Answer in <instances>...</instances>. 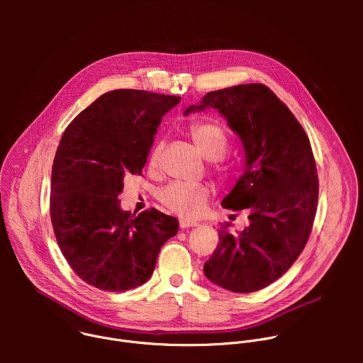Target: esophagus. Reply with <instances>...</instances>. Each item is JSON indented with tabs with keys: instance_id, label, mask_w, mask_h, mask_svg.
I'll return each mask as SVG.
<instances>
[{
	"instance_id": "esophagus-1",
	"label": "esophagus",
	"mask_w": 363,
	"mask_h": 363,
	"mask_svg": "<svg viewBox=\"0 0 363 363\" xmlns=\"http://www.w3.org/2000/svg\"><path fill=\"white\" fill-rule=\"evenodd\" d=\"M198 224L195 223V221H191V220H179V227L182 228V230H185V228H189V227H196Z\"/></svg>"
}]
</instances>
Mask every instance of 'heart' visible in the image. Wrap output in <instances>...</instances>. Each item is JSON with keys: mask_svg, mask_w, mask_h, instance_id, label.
Masks as SVG:
<instances>
[{"mask_svg": "<svg viewBox=\"0 0 363 363\" xmlns=\"http://www.w3.org/2000/svg\"><path fill=\"white\" fill-rule=\"evenodd\" d=\"M189 136L202 157L217 167L228 147V136L225 130L214 122L201 121L189 126ZM162 143L152 149L150 165L155 167L160 161ZM210 198V188L202 184H189L175 181L158 191V199L165 208L181 217H195L205 206Z\"/></svg>", "mask_w": 363, "mask_h": 363, "instance_id": "b5f03b06", "label": "heart"}]
</instances>
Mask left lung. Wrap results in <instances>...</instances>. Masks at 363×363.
<instances>
[{"label":"left lung","instance_id":"obj_1","mask_svg":"<svg viewBox=\"0 0 363 363\" xmlns=\"http://www.w3.org/2000/svg\"><path fill=\"white\" fill-rule=\"evenodd\" d=\"M214 108L240 136L245 169L223 199L224 208L247 210L250 225L231 234L203 264L213 283L234 291L262 290L280 279L301 254L318 208L319 178L310 140L284 103L262 83L208 91L184 115Z\"/></svg>","mask_w":363,"mask_h":363}]
</instances>
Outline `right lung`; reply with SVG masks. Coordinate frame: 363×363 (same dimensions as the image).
<instances>
[{"label":"right lung","mask_w":363,"mask_h":363,"mask_svg":"<svg viewBox=\"0 0 363 363\" xmlns=\"http://www.w3.org/2000/svg\"><path fill=\"white\" fill-rule=\"evenodd\" d=\"M179 96L118 89L101 94L65 130L51 171L50 217L73 272L105 291L149 280L178 220L150 208L122 211L123 178L140 175L162 116Z\"/></svg>","instance_id":"1"}]
</instances>
